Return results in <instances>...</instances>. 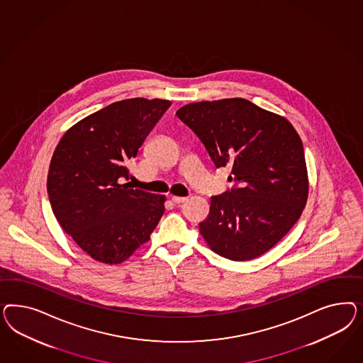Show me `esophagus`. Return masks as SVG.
Wrapping results in <instances>:
<instances>
[{
  "mask_svg": "<svg viewBox=\"0 0 363 363\" xmlns=\"http://www.w3.org/2000/svg\"><path fill=\"white\" fill-rule=\"evenodd\" d=\"M186 199V197H177V196H173V197H172V201H173L174 203H182V202H185Z\"/></svg>",
  "mask_w": 363,
  "mask_h": 363,
  "instance_id": "1",
  "label": "esophagus"
}]
</instances>
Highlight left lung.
<instances>
[{
    "instance_id": "8db88e82",
    "label": "left lung",
    "mask_w": 363,
    "mask_h": 363,
    "mask_svg": "<svg viewBox=\"0 0 363 363\" xmlns=\"http://www.w3.org/2000/svg\"><path fill=\"white\" fill-rule=\"evenodd\" d=\"M177 117L196 133L216 167L231 166L234 186L211 197L199 231L210 249L249 261L282 240L306 205L308 169L302 141L284 117L243 99L202 101Z\"/></svg>"
}]
</instances>
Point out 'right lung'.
Listing matches in <instances>:
<instances>
[{
    "label": "right lung",
    "instance_id": "right-lung-1",
    "mask_svg": "<svg viewBox=\"0 0 363 363\" xmlns=\"http://www.w3.org/2000/svg\"><path fill=\"white\" fill-rule=\"evenodd\" d=\"M172 105L166 99L113 102L73 125L48 173L55 218L96 261L121 264L164 216L165 196L133 189L126 165Z\"/></svg>",
    "mask_w": 363,
    "mask_h": 363
}]
</instances>
